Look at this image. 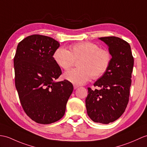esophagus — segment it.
<instances>
[{
    "mask_svg": "<svg viewBox=\"0 0 147 147\" xmlns=\"http://www.w3.org/2000/svg\"><path fill=\"white\" fill-rule=\"evenodd\" d=\"M74 90H76V89H77V88L79 87V86H78V85H76V84H74Z\"/></svg>",
    "mask_w": 147,
    "mask_h": 147,
    "instance_id": "1",
    "label": "esophagus"
}]
</instances>
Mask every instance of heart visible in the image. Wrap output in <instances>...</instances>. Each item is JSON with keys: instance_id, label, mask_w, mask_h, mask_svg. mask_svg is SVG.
Listing matches in <instances>:
<instances>
[{"instance_id": "b5f03b06", "label": "heart", "mask_w": 147, "mask_h": 147, "mask_svg": "<svg viewBox=\"0 0 147 147\" xmlns=\"http://www.w3.org/2000/svg\"><path fill=\"white\" fill-rule=\"evenodd\" d=\"M53 58L61 68L68 70L75 61H78V68L65 73L64 76L75 84H82L93 77L98 79L107 72L110 67L111 56L108 49L100 48L98 44L91 42H78L69 46V51L58 47L54 51Z\"/></svg>"}]
</instances>
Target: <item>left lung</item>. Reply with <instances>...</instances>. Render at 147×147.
Wrapping results in <instances>:
<instances>
[{
	"label": "left lung",
	"mask_w": 147,
	"mask_h": 147,
	"mask_svg": "<svg viewBox=\"0 0 147 147\" xmlns=\"http://www.w3.org/2000/svg\"><path fill=\"white\" fill-rule=\"evenodd\" d=\"M107 44L112 56L108 71L94 83L99 89L88 88L87 113L96 123L108 124L125 111L129 97L134 59L129 44L115 36L99 38Z\"/></svg>",
	"instance_id": "8db88e82"
}]
</instances>
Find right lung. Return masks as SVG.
I'll return each mask as SVG.
<instances>
[{
  "label": "right lung",
  "instance_id": "right-lung-1",
  "mask_svg": "<svg viewBox=\"0 0 147 147\" xmlns=\"http://www.w3.org/2000/svg\"><path fill=\"white\" fill-rule=\"evenodd\" d=\"M60 44L50 37L34 34L21 40L13 59L15 84L24 111L37 123L50 124L62 118L73 91L53 54Z\"/></svg>",
  "mask_w": 147,
  "mask_h": 147
}]
</instances>
